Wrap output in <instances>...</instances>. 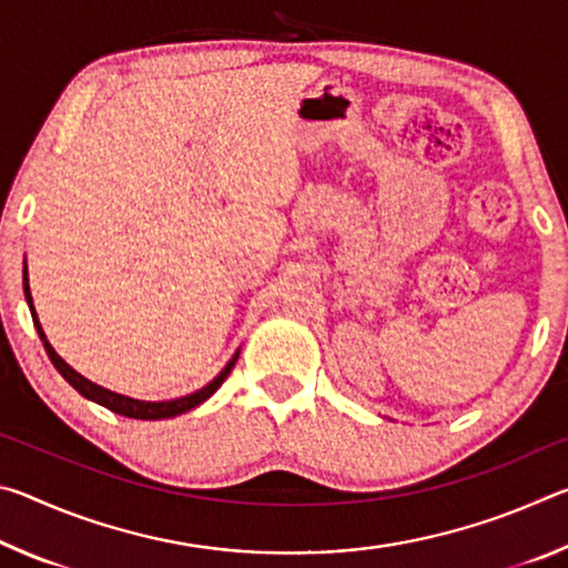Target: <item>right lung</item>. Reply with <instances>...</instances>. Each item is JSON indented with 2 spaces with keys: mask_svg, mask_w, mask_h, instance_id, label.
<instances>
[{
  "mask_svg": "<svg viewBox=\"0 0 568 568\" xmlns=\"http://www.w3.org/2000/svg\"><path fill=\"white\" fill-rule=\"evenodd\" d=\"M24 297H27V303H30L34 328H37V333H40V338H42V343H44V351H47V355H50V361L54 363V368L62 373V378H64L67 383H70V386H72L74 390H80L84 398L100 403V406L110 408V410H114V413H120V416L140 418V420H160V418L180 416V413L195 408V406H200V403L213 396V393H215L220 386H223V381L230 376V371H233V365H235V361H237V353H235V358L230 361L223 371H220V376H217L213 383H207L205 388H200L197 393H190V396H185V398L162 400V403L134 400V398H128V396H120V393H112V390H108V388H102V386H98V383H92V381H88L84 376H80V373H77L74 368H70V365H67V363L60 358V355L54 353L50 341H47V335H44V331H42L40 321H37V313H34V305H32V295H30V283H27V263H24Z\"/></svg>",
  "mask_w": 568,
  "mask_h": 568,
  "instance_id": "obj_1",
  "label": "right lung"
}]
</instances>
